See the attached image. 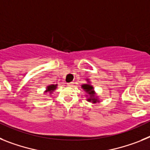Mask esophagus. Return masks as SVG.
<instances>
[{"label": "esophagus", "instance_id": "obj_1", "mask_svg": "<svg viewBox=\"0 0 150 150\" xmlns=\"http://www.w3.org/2000/svg\"><path fill=\"white\" fill-rule=\"evenodd\" d=\"M73 84H74L73 82H70V83H68V84H67V85L69 86V87H71V86L73 85Z\"/></svg>", "mask_w": 150, "mask_h": 150}]
</instances>
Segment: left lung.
Segmentation results:
<instances>
[{
	"label": "left lung",
	"mask_w": 150,
	"mask_h": 150,
	"mask_svg": "<svg viewBox=\"0 0 150 150\" xmlns=\"http://www.w3.org/2000/svg\"><path fill=\"white\" fill-rule=\"evenodd\" d=\"M82 88L84 90V91H86V92H88V94L90 95V97H91V98L88 99V101H92L93 103H97V99L93 98L94 95H93V87H92V86H91V85H89V84H83ZM92 97H93V98H92Z\"/></svg>",
	"instance_id": "8db88e82"
}]
</instances>
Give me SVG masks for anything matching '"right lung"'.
Masks as SVG:
<instances>
[{"mask_svg":"<svg viewBox=\"0 0 150 150\" xmlns=\"http://www.w3.org/2000/svg\"><path fill=\"white\" fill-rule=\"evenodd\" d=\"M56 88H57V85H54V84H52V85L48 86L47 91H49V92H50V93H51L52 91L55 90Z\"/></svg>","mask_w":150,"mask_h":150,"instance_id":"right-lung-1","label":"right lung"}]
</instances>
